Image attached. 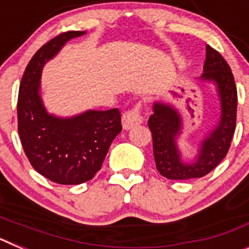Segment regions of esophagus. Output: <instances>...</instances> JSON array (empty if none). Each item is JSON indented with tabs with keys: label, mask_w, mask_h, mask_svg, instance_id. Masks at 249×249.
<instances>
[{
	"label": "esophagus",
	"mask_w": 249,
	"mask_h": 249,
	"mask_svg": "<svg viewBox=\"0 0 249 249\" xmlns=\"http://www.w3.org/2000/svg\"><path fill=\"white\" fill-rule=\"evenodd\" d=\"M143 117L141 114V105H136L135 107L129 111H126L122 114V124L124 129H129L132 127L137 126L142 123Z\"/></svg>",
	"instance_id": "34e87169"
}]
</instances>
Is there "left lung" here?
I'll return each mask as SVG.
<instances>
[{
    "label": "left lung",
    "mask_w": 249,
    "mask_h": 249,
    "mask_svg": "<svg viewBox=\"0 0 249 249\" xmlns=\"http://www.w3.org/2000/svg\"><path fill=\"white\" fill-rule=\"evenodd\" d=\"M204 73L201 78L217 85L221 98L222 116L218 126L202 142L197 160L184 163L176 146V137L181 129V117L171 106L155 103L148 120L152 132L156 168L168 179L199 178L214 169L226 157L231 147L237 120V87L227 61L218 51L206 47Z\"/></svg>",
    "instance_id": "obj_1"
}]
</instances>
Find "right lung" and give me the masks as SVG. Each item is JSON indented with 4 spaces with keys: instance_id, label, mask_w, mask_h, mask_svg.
Masks as SVG:
<instances>
[{
    "instance_id": "obj_1",
    "label": "right lung",
    "mask_w": 249,
    "mask_h": 249,
    "mask_svg": "<svg viewBox=\"0 0 249 249\" xmlns=\"http://www.w3.org/2000/svg\"><path fill=\"white\" fill-rule=\"evenodd\" d=\"M85 31H67L37 51L19 83L17 120L21 143L31 166L58 184H80L98 172L114 137L122 131L121 112L87 111L72 118L46 112L39 97L42 67L68 39Z\"/></svg>"
}]
</instances>
